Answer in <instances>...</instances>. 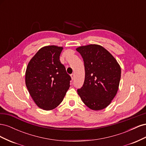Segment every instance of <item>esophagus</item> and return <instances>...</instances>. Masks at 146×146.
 I'll return each mask as SVG.
<instances>
[{"mask_svg": "<svg viewBox=\"0 0 146 146\" xmlns=\"http://www.w3.org/2000/svg\"><path fill=\"white\" fill-rule=\"evenodd\" d=\"M74 76H74V74H72L71 75H70V77H71V78H72V80L74 79Z\"/></svg>", "mask_w": 146, "mask_h": 146, "instance_id": "1", "label": "esophagus"}]
</instances>
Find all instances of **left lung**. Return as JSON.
<instances>
[{
    "instance_id": "8db88e82",
    "label": "left lung",
    "mask_w": 146,
    "mask_h": 146,
    "mask_svg": "<svg viewBox=\"0 0 146 146\" xmlns=\"http://www.w3.org/2000/svg\"><path fill=\"white\" fill-rule=\"evenodd\" d=\"M84 61L85 70L83 86L78 94L92 110L105 108L116 95L121 69L116 60L104 47L90 44L76 48Z\"/></svg>"
}]
</instances>
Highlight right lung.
Here are the masks:
<instances>
[{"label":"right lung","mask_w":146,"mask_h":146,"mask_svg":"<svg viewBox=\"0 0 146 146\" xmlns=\"http://www.w3.org/2000/svg\"><path fill=\"white\" fill-rule=\"evenodd\" d=\"M63 47L47 46L30 60L25 72V85L38 107L55 108L63 101L71 80L60 56Z\"/></svg>","instance_id":"obj_1"}]
</instances>
